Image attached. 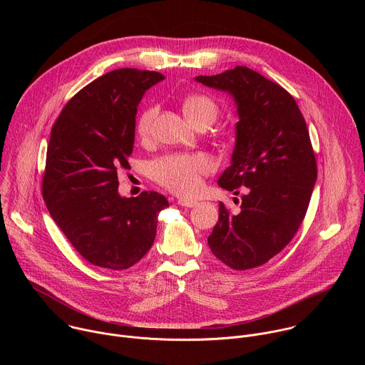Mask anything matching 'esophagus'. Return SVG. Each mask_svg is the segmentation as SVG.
<instances>
[{
    "label": "esophagus",
    "instance_id": "obj_1",
    "mask_svg": "<svg viewBox=\"0 0 365 365\" xmlns=\"http://www.w3.org/2000/svg\"><path fill=\"white\" fill-rule=\"evenodd\" d=\"M178 203H179L180 206H185V207H193V206L197 205L196 200H190V199H179Z\"/></svg>",
    "mask_w": 365,
    "mask_h": 365
}]
</instances>
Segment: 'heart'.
Returning <instances> with one entry per match:
<instances>
[{"instance_id":"b5f03b06","label":"heart","mask_w":365,"mask_h":365,"mask_svg":"<svg viewBox=\"0 0 365 365\" xmlns=\"http://www.w3.org/2000/svg\"><path fill=\"white\" fill-rule=\"evenodd\" d=\"M182 111L187 121L196 128H206L215 123L220 107L214 98L203 93H193L183 99ZM158 114L155 107H147L137 118V134L148 137L153 121ZM212 163L203 153L166 154L150 163V176L159 185L182 196H190L200 187V178L210 173Z\"/></svg>"}]
</instances>
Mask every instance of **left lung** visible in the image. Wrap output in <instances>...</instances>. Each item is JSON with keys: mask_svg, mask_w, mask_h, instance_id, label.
<instances>
[{"mask_svg": "<svg viewBox=\"0 0 365 365\" xmlns=\"http://www.w3.org/2000/svg\"><path fill=\"white\" fill-rule=\"evenodd\" d=\"M196 81L230 92L240 115L232 163L218 185L235 195L242 186L241 211L234 215L221 202L207 244L228 267L255 269L279 254L304 220L318 176L309 130L294 98L247 66Z\"/></svg>", "mask_w": 365, "mask_h": 365, "instance_id": "left-lung-1", "label": "left lung"}]
</instances>
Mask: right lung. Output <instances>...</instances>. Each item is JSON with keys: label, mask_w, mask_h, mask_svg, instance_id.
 I'll return each mask as SVG.
<instances>
[{"label": "right lung", "mask_w": 365, "mask_h": 365, "mask_svg": "<svg viewBox=\"0 0 365 365\" xmlns=\"http://www.w3.org/2000/svg\"><path fill=\"white\" fill-rule=\"evenodd\" d=\"M165 76L123 68L99 76L63 107L51 127L41 192L73 248L93 266L127 270L151 248L158 215L169 206L154 190L118 195L128 169L135 114L144 92Z\"/></svg>", "instance_id": "obj_1"}]
</instances>
